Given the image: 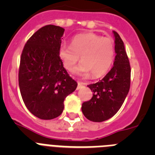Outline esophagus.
<instances>
[{"label": "esophagus", "instance_id": "obj_1", "mask_svg": "<svg viewBox=\"0 0 155 155\" xmlns=\"http://www.w3.org/2000/svg\"><path fill=\"white\" fill-rule=\"evenodd\" d=\"M84 84H84V82L78 81V87H77V89L78 90V89H80V88H81L83 86H84Z\"/></svg>", "mask_w": 155, "mask_h": 155}]
</instances>
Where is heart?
Masks as SVG:
<instances>
[{
  "instance_id": "heart-1",
  "label": "heart",
  "mask_w": 155,
  "mask_h": 155,
  "mask_svg": "<svg viewBox=\"0 0 155 155\" xmlns=\"http://www.w3.org/2000/svg\"><path fill=\"white\" fill-rule=\"evenodd\" d=\"M114 55L113 39L94 32L75 35L71 45L63 44L59 49V56L70 72L76 70L81 57L83 63L78 71L82 76L91 74L93 77L98 78L105 74L112 67Z\"/></svg>"
}]
</instances>
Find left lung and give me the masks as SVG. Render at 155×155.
<instances>
[{
	"instance_id": "8db88e82",
	"label": "left lung",
	"mask_w": 155,
	"mask_h": 155,
	"mask_svg": "<svg viewBox=\"0 0 155 155\" xmlns=\"http://www.w3.org/2000/svg\"><path fill=\"white\" fill-rule=\"evenodd\" d=\"M113 67L101 81L87 85L93 92L91 100L82 104L81 110L87 120L103 122L113 117L121 108L130 86V65L124 43L116 31Z\"/></svg>"
}]
</instances>
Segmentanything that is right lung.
<instances>
[{
  "label": "right lung",
  "instance_id": "obj_1",
  "mask_svg": "<svg viewBox=\"0 0 155 155\" xmlns=\"http://www.w3.org/2000/svg\"><path fill=\"white\" fill-rule=\"evenodd\" d=\"M64 28L48 25L29 38L20 60L18 84L23 102L31 114L52 120L63 113L64 99L78 83L59 56Z\"/></svg>",
  "mask_w": 155,
  "mask_h": 155
}]
</instances>
